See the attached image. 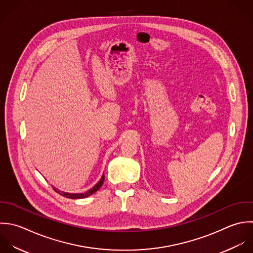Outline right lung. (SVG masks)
Here are the masks:
<instances>
[{
    "label": "right lung",
    "mask_w": 253,
    "mask_h": 253,
    "mask_svg": "<svg viewBox=\"0 0 253 253\" xmlns=\"http://www.w3.org/2000/svg\"><path fill=\"white\" fill-rule=\"evenodd\" d=\"M103 181H104V175H102L101 178H100V180H99L91 189H89V190L86 191L85 193H78V194H75V193H66V192H61L60 190L56 189L55 187H53V188H54V190H55L56 192H58L60 195L64 196V197H66V198H70V199H82V198H85V197H87V196L93 194L94 192H96V191L101 187Z\"/></svg>",
    "instance_id": "right-lung-1"
}]
</instances>
